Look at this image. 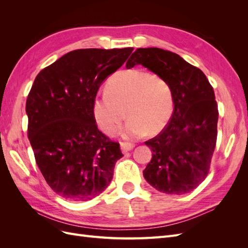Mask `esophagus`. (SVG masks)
I'll return each instance as SVG.
<instances>
[{"label": "esophagus", "instance_id": "34e87169", "mask_svg": "<svg viewBox=\"0 0 248 248\" xmlns=\"http://www.w3.org/2000/svg\"><path fill=\"white\" fill-rule=\"evenodd\" d=\"M134 148V145L131 144V142H121V150L123 152L130 151Z\"/></svg>", "mask_w": 248, "mask_h": 248}]
</instances>
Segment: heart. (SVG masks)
Wrapping results in <instances>:
<instances>
[{
  "mask_svg": "<svg viewBox=\"0 0 248 248\" xmlns=\"http://www.w3.org/2000/svg\"><path fill=\"white\" fill-rule=\"evenodd\" d=\"M127 116L124 137L155 134L168 125L174 111V97L169 82L141 69H128L112 76L107 91L95 97L94 117L100 128L115 134Z\"/></svg>",
  "mask_w": 248,
  "mask_h": 248,
  "instance_id": "obj_1",
  "label": "heart"
}]
</instances>
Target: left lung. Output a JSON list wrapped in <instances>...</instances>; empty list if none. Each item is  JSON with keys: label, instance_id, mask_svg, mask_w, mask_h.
<instances>
[{"label": "left lung", "instance_id": "obj_1", "mask_svg": "<svg viewBox=\"0 0 248 248\" xmlns=\"http://www.w3.org/2000/svg\"><path fill=\"white\" fill-rule=\"evenodd\" d=\"M139 64L166 79L174 97L170 122L145 141L153 153L144 177L160 192H190L206 179L216 146L218 108L213 88L204 72L175 52L138 48L126 68Z\"/></svg>", "mask_w": 248, "mask_h": 248}]
</instances>
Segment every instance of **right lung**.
<instances>
[{
    "label": "right lung",
    "instance_id": "right-lung-1",
    "mask_svg": "<svg viewBox=\"0 0 248 248\" xmlns=\"http://www.w3.org/2000/svg\"><path fill=\"white\" fill-rule=\"evenodd\" d=\"M132 50H72L34 80L26 103L28 138L46 183L65 200L86 202L98 196L123 156L119 142L97 127L93 101L102 81Z\"/></svg>",
    "mask_w": 248,
    "mask_h": 248
}]
</instances>
